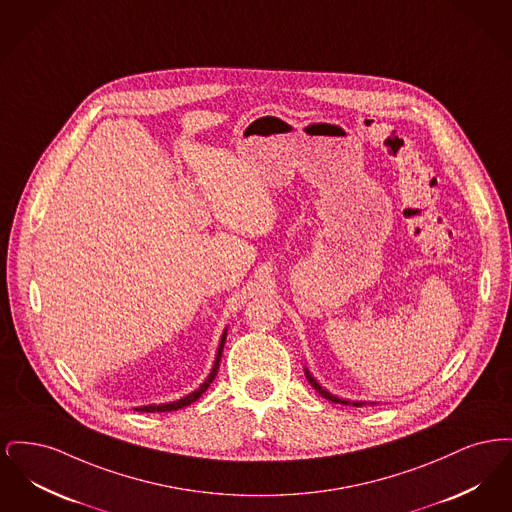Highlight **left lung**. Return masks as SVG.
I'll return each instance as SVG.
<instances>
[{
    "instance_id": "8db88e82",
    "label": "left lung",
    "mask_w": 512,
    "mask_h": 512,
    "mask_svg": "<svg viewBox=\"0 0 512 512\" xmlns=\"http://www.w3.org/2000/svg\"><path fill=\"white\" fill-rule=\"evenodd\" d=\"M305 376H307L309 384H311V386H313V388H315V390H317L318 393L322 395V397H326V399H328V401H332V403H341V405H353V407H363V405H365V403H361V401H353V403H351V401H345V399H340V397L332 395L330 391L324 390V388L318 384L317 380L311 376V372H309L307 368H305Z\"/></svg>"
}]
</instances>
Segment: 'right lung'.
Listing matches in <instances>:
<instances>
[{"instance_id": "right-lung-1", "label": "right lung", "mask_w": 512, "mask_h": 512, "mask_svg": "<svg viewBox=\"0 0 512 512\" xmlns=\"http://www.w3.org/2000/svg\"><path fill=\"white\" fill-rule=\"evenodd\" d=\"M224 341H226V330L222 332V338H220L219 349H217V357H215V363H213V368H211V374L207 376V380H205L197 390L192 391L190 395H186V397H182V399H178V401L161 403V405H144V407H136V411H140V413H171V411H178V409L188 407L190 403L197 401V399L207 391V388L213 384V380H215V376H217V372H219L220 357H222Z\"/></svg>"}]
</instances>
